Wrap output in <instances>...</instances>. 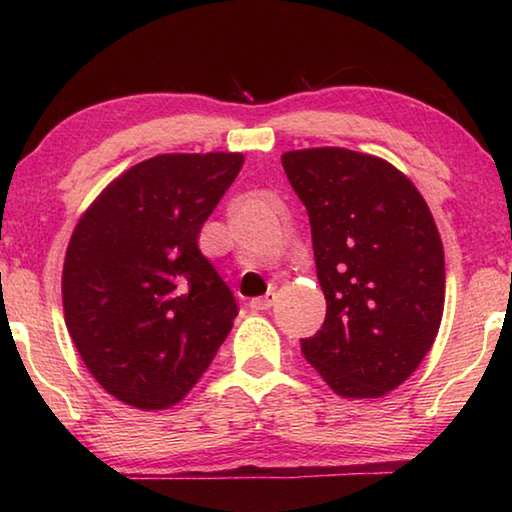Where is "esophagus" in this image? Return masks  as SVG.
<instances>
[{
  "mask_svg": "<svg viewBox=\"0 0 512 512\" xmlns=\"http://www.w3.org/2000/svg\"><path fill=\"white\" fill-rule=\"evenodd\" d=\"M273 302H275V293H273V291H268L266 296L250 300V309H255V311H266V309H271V307H273Z\"/></svg>",
  "mask_w": 512,
  "mask_h": 512,
  "instance_id": "34e87169",
  "label": "esophagus"
}]
</instances>
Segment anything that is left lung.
Masks as SVG:
<instances>
[{"label": "left lung", "mask_w": 512, "mask_h": 512, "mask_svg": "<svg viewBox=\"0 0 512 512\" xmlns=\"http://www.w3.org/2000/svg\"><path fill=\"white\" fill-rule=\"evenodd\" d=\"M307 207L327 300L302 354L336 395L375 400L427 357L445 309V250L429 205L377 155L320 146L282 155Z\"/></svg>", "instance_id": "1"}]
</instances>
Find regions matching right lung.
Returning <instances> with one entry per match:
<instances>
[{"instance_id": "obj_1", "label": "right lung", "mask_w": 512, "mask_h": 512, "mask_svg": "<svg viewBox=\"0 0 512 512\" xmlns=\"http://www.w3.org/2000/svg\"><path fill=\"white\" fill-rule=\"evenodd\" d=\"M241 167V153L155 155L112 180L76 223L65 325L119 402L176 406L230 334L237 302L198 250V232Z\"/></svg>"}]
</instances>
